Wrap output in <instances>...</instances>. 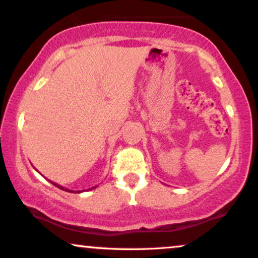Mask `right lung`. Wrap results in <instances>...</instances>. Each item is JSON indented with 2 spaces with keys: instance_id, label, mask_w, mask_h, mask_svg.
Instances as JSON below:
<instances>
[{
  "instance_id": "right-lung-1",
  "label": "right lung",
  "mask_w": 258,
  "mask_h": 258,
  "mask_svg": "<svg viewBox=\"0 0 258 258\" xmlns=\"http://www.w3.org/2000/svg\"><path fill=\"white\" fill-rule=\"evenodd\" d=\"M51 183H53V184H54L55 186H57V188H59V189H61V190H65V191H70V193H81V191H80V190H78V191H74V190H69V189L64 188V186L59 185V184H57V183H54V182H51ZM94 188H97V185H96V186H92V188H90V189H88V190H91V189H94Z\"/></svg>"
}]
</instances>
